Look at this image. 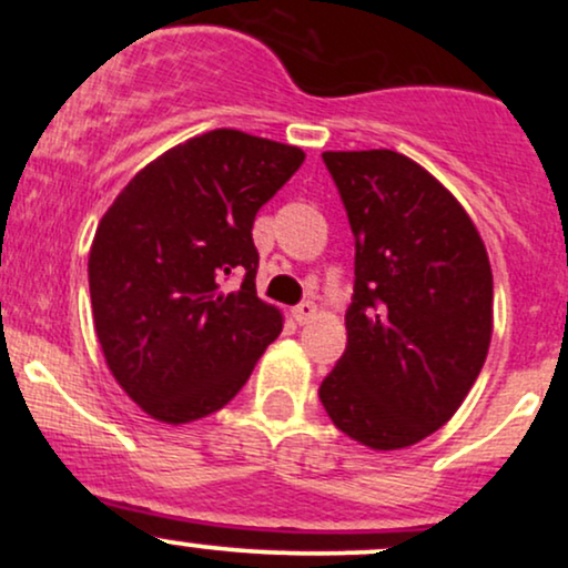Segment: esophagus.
I'll return each mask as SVG.
<instances>
[{"mask_svg":"<svg viewBox=\"0 0 568 568\" xmlns=\"http://www.w3.org/2000/svg\"><path fill=\"white\" fill-rule=\"evenodd\" d=\"M315 315H317V306L312 302H302V304L293 306V321H296L298 325L310 323Z\"/></svg>","mask_w":568,"mask_h":568,"instance_id":"obj_1","label":"esophagus"}]
</instances>
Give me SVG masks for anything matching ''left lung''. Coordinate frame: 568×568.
Returning a JSON list of instances; mask_svg holds the SVG:
<instances>
[{"mask_svg":"<svg viewBox=\"0 0 568 568\" xmlns=\"http://www.w3.org/2000/svg\"><path fill=\"white\" fill-rule=\"evenodd\" d=\"M355 234L347 349L321 384L331 422L393 452L446 425L486 363L494 280L465 207L389 149L323 152Z\"/></svg>","mask_w":568,"mask_h":568,"instance_id":"left-lung-1","label":"left lung"}]
</instances>
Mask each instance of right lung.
I'll list each match as a JSON object with an SVG mask.
<instances>
[{
  "label": "right lung",
  "mask_w": 568,
  "mask_h": 568,
  "mask_svg": "<svg viewBox=\"0 0 568 568\" xmlns=\"http://www.w3.org/2000/svg\"><path fill=\"white\" fill-rule=\"evenodd\" d=\"M304 152L211 130L149 162L109 207L90 247L95 334L120 387L154 419L224 408L283 331L256 296L258 207ZM241 277L232 294L223 283Z\"/></svg>",
  "instance_id": "add662e5"
}]
</instances>
